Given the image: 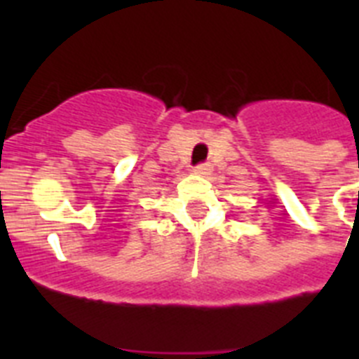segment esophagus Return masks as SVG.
<instances>
[{
  "label": "esophagus",
  "instance_id": "1",
  "mask_svg": "<svg viewBox=\"0 0 359 359\" xmlns=\"http://www.w3.org/2000/svg\"><path fill=\"white\" fill-rule=\"evenodd\" d=\"M212 170V165L210 163H199L198 167L194 169V172L198 174H208Z\"/></svg>",
  "mask_w": 359,
  "mask_h": 359
}]
</instances>
